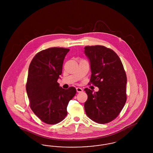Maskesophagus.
<instances>
[{
  "mask_svg": "<svg viewBox=\"0 0 153 153\" xmlns=\"http://www.w3.org/2000/svg\"><path fill=\"white\" fill-rule=\"evenodd\" d=\"M76 91H77V92L78 93H80V92H83V89H82L81 88H76Z\"/></svg>",
  "mask_w": 153,
  "mask_h": 153,
  "instance_id": "obj_1",
  "label": "esophagus"
}]
</instances>
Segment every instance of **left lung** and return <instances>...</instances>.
Segmentation results:
<instances>
[{"mask_svg": "<svg viewBox=\"0 0 153 153\" xmlns=\"http://www.w3.org/2000/svg\"><path fill=\"white\" fill-rule=\"evenodd\" d=\"M84 53L90 62V82L98 92L85 88L88 99L84 104L86 114L96 123H107L120 114L126 102L127 76L117 53L104 46H85Z\"/></svg>", "mask_w": 153, "mask_h": 153, "instance_id": "1", "label": "left lung"}]
</instances>
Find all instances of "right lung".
Instances as JSON below:
<instances>
[{
    "mask_svg": "<svg viewBox=\"0 0 153 153\" xmlns=\"http://www.w3.org/2000/svg\"><path fill=\"white\" fill-rule=\"evenodd\" d=\"M69 49L51 48L39 51L33 58L29 68L26 92L30 106L44 123L57 124L67 115V106L76 94L71 87H59L57 80Z\"/></svg>",
    "mask_w": 153,
    "mask_h": 153,
    "instance_id": "right-lung-1",
    "label": "right lung"
}]
</instances>
